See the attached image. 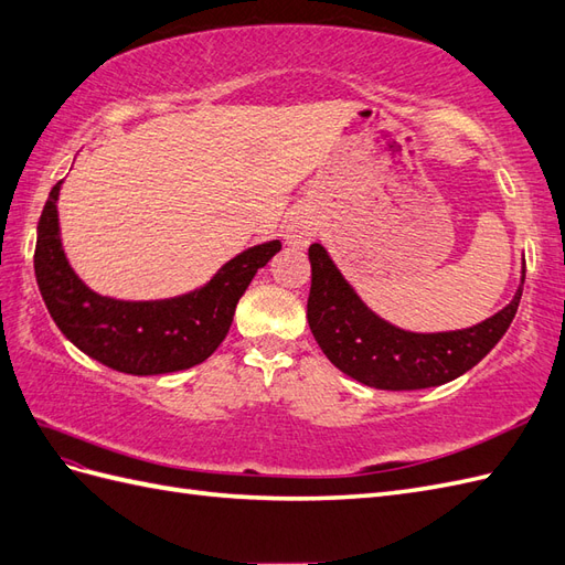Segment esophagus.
<instances>
[{"label": "esophagus", "mask_w": 565, "mask_h": 565, "mask_svg": "<svg viewBox=\"0 0 565 565\" xmlns=\"http://www.w3.org/2000/svg\"><path fill=\"white\" fill-rule=\"evenodd\" d=\"M316 230H319V220L309 209H299L292 213L290 223H287V244L295 249H305V246L313 239Z\"/></svg>", "instance_id": "esophagus-1"}]
</instances>
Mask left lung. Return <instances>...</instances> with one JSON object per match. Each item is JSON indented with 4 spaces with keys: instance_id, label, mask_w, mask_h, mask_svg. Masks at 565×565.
Instances as JSON below:
<instances>
[{
    "instance_id": "left-lung-1",
    "label": "left lung",
    "mask_w": 565,
    "mask_h": 565,
    "mask_svg": "<svg viewBox=\"0 0 565 565\" xmlns=\"http://www.w3.org/2000/svg\"><path fill=\"white\" fill-rule=\"evenodd\" d=\"M309 260L307 321L316 342L342 374L381 391L434 388L470 371L505 335L525 285L522 260L518 290L501 311L470 328L417 333L371 311L323 244L309 246Z\"/></svg>"
}]
</instances>
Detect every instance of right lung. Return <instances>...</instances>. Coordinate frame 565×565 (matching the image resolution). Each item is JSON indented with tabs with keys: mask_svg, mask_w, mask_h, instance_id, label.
<instances>
[{
	"mask_svg": "<svg viewBox=\"0 0 565 565\" xmlns=\"http://www.w3.org/2000/svg\"><path fill=\"white\" fill-rule=\"evenodd\" d=\"M60 189L62 182L52 186L38 223L33 264L40 295L68 342L121 374H172L209 360L225 340L254 275L282 246L280 239L249 246L184 295L115 299L90 290L68 264L60 232Z\"/></svg>",
	"mask_w": 565,
	"mask_h": 565,
	"instance_id": "right-lung-1",
	"label": "right lung"
}]
</instances>
